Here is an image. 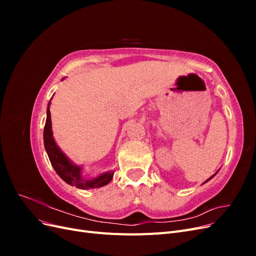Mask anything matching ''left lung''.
<instances>
[{
    "instance_id": "8db88e82",
    "label": "left lung",
    "mask_w": 256,
    "mask_h": 256,
    "mask_svg": "<svg viewBox=\"0 0 256 256\" xmlns=\"http://www.w3.org/2000/svg\"><path fill=\"white\" fill-rule=\"evenodd\" d=\"M218 172H219V171H218ZM218 172H216V173H214V175H212V176H210V177H209V178H208V180H205V182H203V184H205V182H209V180H212V177H214V175H216V173H218Z\"/></svg>"
}]
</instances>
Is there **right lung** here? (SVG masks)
<instances>
[{
    "label": "right lung",
    "mask_w": 256,
    "mask_h": 256,
    "mask_svg": "<svg viewBox=\"0 0 256 256\" xmlns=\"http://www.w3.org/2000/svg\"><path fill=\"white\" fill-rule=\"evenodd\" d=\"M63 80L64 78L62 79V81ZM50 104L51 100L47 106V120H46V125L44 128V144L51 164L58 175L68 184L74 186V187L83 190L96 189L109 184L113 178L112 171L104 172L94 178H88L84 174L83 166L74 164L66 156V154L60 148L53 136Z\"/></svg>",
    "instance_id": "right-lung-1"
}]
</instances>
